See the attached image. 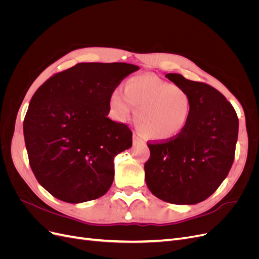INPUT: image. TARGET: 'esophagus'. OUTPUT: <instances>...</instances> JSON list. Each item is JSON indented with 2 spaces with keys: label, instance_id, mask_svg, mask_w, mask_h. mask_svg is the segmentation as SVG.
I'll use <instances>...</instances> for the list:
<instances>
[{
  "label": "esophagus",
  "instance_id": "1",
  "mask_svg": "<svg viewBox=\"0 0 259 259\" xmlns=\"http://www.w3.org/2000/svg\"><path fill=\"white\" fill-rule=\"evenodd\" d=\"M133 142H134L135 144H145L144 140L140 138L138 135H136V134L133 135Z\"/></svg>",
  "mask_w": 259,
  "mask_h": 259
}]
</instances>
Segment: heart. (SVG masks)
Listing matches in <instances>:
<instances>
[{
    "instance_id": "obj_1",
    "label": "heart",
    "mask_w": 259,
    "mask_h": 259,
    "mask_svg": "<svg viewBox=\"0 0 259 259\" xmlns=\"http://www.w3.org/2000/svg\"><path fill=\"white\" fill-rule=\"evenodd\" d=\"M110 106L121 121L130 119L133 106L140 131L149 138L166 140L178 136L187 126L192 98L182 86L152 75H138L124 84V95L112 94Z\"/></svg>"
}]
</instances>
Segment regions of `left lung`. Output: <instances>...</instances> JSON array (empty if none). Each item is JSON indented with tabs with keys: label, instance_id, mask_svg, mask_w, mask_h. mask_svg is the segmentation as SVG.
<instances>
[{
	"label": "left lung",
	"instance_id": "obj_1",
	"mask_svg": "<svg viewBox=\"0 0 259 259\" xmlns=\"http://www.w3.org/2000/svg\"><path fill=\"white\" fill-rule=\"evenodd\" d=\"M165 76L189 92L192 110L178 136L147 143L150 158L145 163L146 184L163 201L197 204L213 194L229 173L239 119L232 105L213 86L177 73Z\"/></svg>",
	"mask_w": 259,
	"mask_h": 259
}]
</instances>
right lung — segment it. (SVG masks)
I'll return each instance as SVG.
<instances>
[{
    "label": "right lung",
    "instance_id": "1",
    "mask_svg": "<svg viewBox=\"0 0 259 259\" xmlns=\"http://www.w3.org/2000/svg\"><path fill=\"white\" fill-rule=\"evenodd\" d=\"M138 66L82 62L45 81L31 98L23 136L44 189L68 203L98 199L114 177V156L133 144L126 124L107 116L110 98Z\"/></svg>",
    "mask_w": 259,
    "mask_h": 259
}]
</instances>
